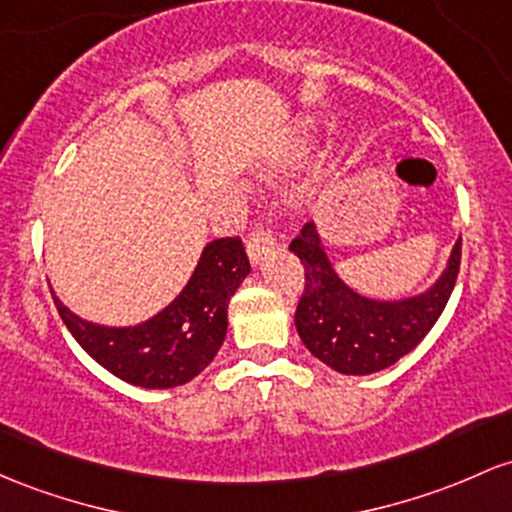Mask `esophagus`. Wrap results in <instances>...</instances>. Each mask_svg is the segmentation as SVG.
I'll return each instance as SVG.
<instances>
[{"instance_id":"esophagus-1","label":"esophagus","mask_w":512,"mask_h":512,"mask_svg":"<svg viewBox=\"0 0 512 512\" xmlns=\"http://www.w3.org/2000/svg\"><path fill=\"white\" fill-rule=\"evenodd\" d=\"M274 245H277V240L272 238V233H269L267 228L252 230L250 238H247V255H250L252 265H257L267 252H272Z\"/></svg>"}]
</instances>
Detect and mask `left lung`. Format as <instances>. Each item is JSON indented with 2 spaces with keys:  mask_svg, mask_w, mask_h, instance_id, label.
I'll use <instances>...</instances> for the list:
<instances>
[{
  "mask_svg": "<svg viewBox=\"0 0 512 512\" xmlns=\"http://www.w3.org/2000/svg\"><path fill=\"white\" fill-rule=\"evenodd\" d=\"M289 250L303 265L296 330L308 352L340 374H372L408 355L445 311L462 262L459 238L449 267L430 291L408 301L381 303L357 296L340 282L313 223L303 226Z\"/></svg>",
  "mask_w": 512,
  "mask_h": 512,
  "instance_id": "8db88e82",
  "label": "left lung"
}]
</instances>
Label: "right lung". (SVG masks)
Masks as SVG:
<instances>
[{
	"mask_svg": "<svg viewBox=\"0 0 512 512\" xmlns=\"http://www.w3.org/2000/svg\"><path fill=\"white\" fill-rule=\"evenodd\" d=\"M250 274L238 235L204 247L194 277L182 294L148 323L136 328H101L80 320L53 296L60 318L94 362L128 384L172 389L204 372L223 345L228 301Z\"/></svg>",
	"mask_w": 512,
	"mask_h": 512,
	"instance_id": "1",
	"label": "right lung"
}]
</instances>
